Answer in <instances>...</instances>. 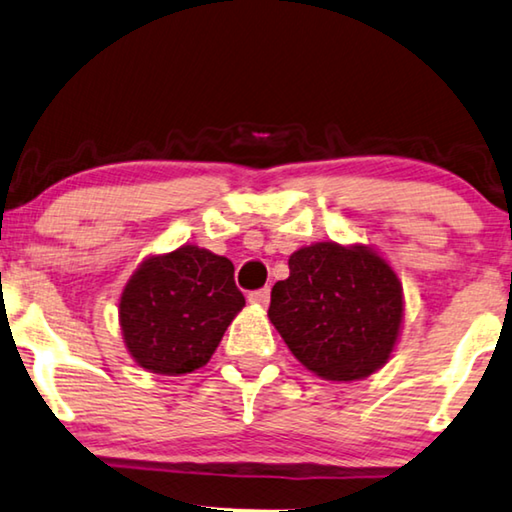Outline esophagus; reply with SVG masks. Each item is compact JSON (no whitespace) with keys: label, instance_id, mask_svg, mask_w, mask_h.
Segmentation results:
<instances>
[{"label":"esophagus","instance_id":"1","mask_svg":"<svg viewBox=\"0 0 512 512\" xmlns=\"http://www.w3.org/2000/svg\"><path fill=\"white\" fill-rule=\"evenodd\" d=\"M249 302H251V305H256V307H268L270 288L265 286V288H258V291H251L249 293Z\"/></svg>","mask_w":512,"mask_h":512}]
</instances>
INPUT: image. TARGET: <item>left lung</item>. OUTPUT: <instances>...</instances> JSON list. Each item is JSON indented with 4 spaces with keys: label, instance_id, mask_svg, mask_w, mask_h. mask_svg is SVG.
<instances>
[{
    "label": "left lung",
    "instance_id": "8db88e82",
    "mask_svg": "<svg viewBox=\"0 0 512 512\" xmlns=\"http://www.w3.org/2000/svg\"><path fill=\"white\" fill-rule=\"evenodd\" d=\"M268 316L291 353L325 381H358L395 351L402 281L372 247L316 242L293 251Z\"/></svg>",
    "mask_w": 512,
    "mask_h": 512
}]
</instances>
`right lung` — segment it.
<instances>
[{
	"instance_id": "1",
	"label": "right lung",
	"mask_w": 512,
	"mask_h": 512,
	"mask_svg": "<svg viewBox=\"0 0 512 512\" xmlns=\"http://www.w3.org/2000/svg\"><path fill=\"white\" fill-rule=\"evenodd\" d=\"M233 272L228 258L196 244L145 258L120 298L124 346L138 367L180 376L207 365L244 307Z\"/></svg>"
}]
</instances>
